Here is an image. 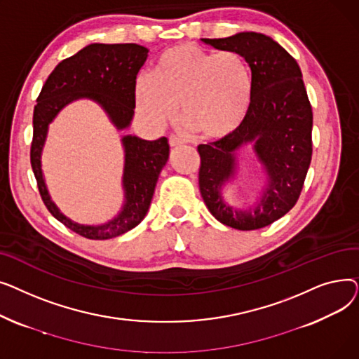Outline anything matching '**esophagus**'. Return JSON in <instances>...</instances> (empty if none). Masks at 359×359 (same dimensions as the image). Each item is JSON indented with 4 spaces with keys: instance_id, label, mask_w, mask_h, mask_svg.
<instances>
[{
    "instance_id": "34e87169",
    "label": "esophagus",
    "mask_w": 359,
    "mask_h": 359,
    "mask_svg": "<svg viewBox=\"0 0 359 359\" xmlns=\"http://www.w3.org/2000/svg\"><path fill=\"white\" fill-rule=\"evenodd\" d=\"M168 144H170V147H180V145H183V140L179 138L177 135H170Z\"/></svg>"
}]
</instances>
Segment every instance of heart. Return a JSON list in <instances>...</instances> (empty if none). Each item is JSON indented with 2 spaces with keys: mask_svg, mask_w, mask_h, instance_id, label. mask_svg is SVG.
<instances>
[{
  "mask_svg": "<svg viewBox=\"0 0 359 359\" xmlns=\"http://www.w3.org/2000/svg\"><path fill=\"white\" fill-rule=\"evenodd\" d=\"M140 115L153 126L176 116L206 140L231 135L248 115L252 74L243 56L233 50L214 53L195 43L167 49L154 75L140 74L135 81Z\"/></svg>",
  "mask_w": 359,
  "mask_h": 359,
  "instance_id": "heart-1",
  "label": "heart"
}]
</instances>
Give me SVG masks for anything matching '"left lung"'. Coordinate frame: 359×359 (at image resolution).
<instances>
[{"mask_svg": "<svg viewBox=\"0 0 359 359\" xmlns=\"http://www.w3.org/2000/svg\"><path fill=\"white\" fill-rule=\"evenodd\" d=\"M202 42L246 60L252 71V100L231 135L198 147L201 195L224 225L243 231L263 229L297 203L311 163L313 111L303 74L292 56L266 34L241 32ZM248 142H254L269 184L255 208L244 212L223 202L220 187L235 174V151Z\"/></svg>", "mask_w": 359, "mask_h": 359, "instance_id": "8db88e82", "label": "left lung"}]
</instances>
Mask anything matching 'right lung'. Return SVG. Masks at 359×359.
I'll return each instance as SVG.
<instances>
[{"instance_id": "right-lung-1", "label": "right lung", "mask_w": 359, "mask_h": 359, "mask_svg": "<svg viewBox=\"0 0 359 359\" xmlns=\"http://www.w3.org/2000/svg\"><path fill=\"white\" fill-rule=\"evenodd\" d=\"M148 49L137 43H91L61 61L50 72L33 110L30 163L48 211L65 227L90 240H107L125 234L144 219L153 199L160 172L168 160V140L147 141L125 135V202L118 217L103 225H81L60 212L50 201L41 156L48 126L68 103L79 99L97 102L118 129L130 125L135 109L137 74L147 61Z\"/></svg>"}]
</instances>
